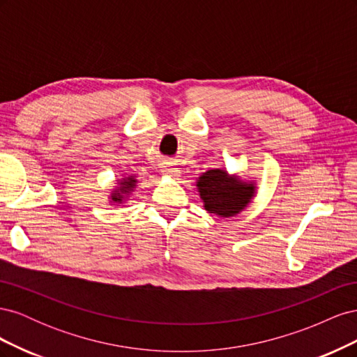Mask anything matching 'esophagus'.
Instances as JSON below:
<instances>
[{"instance_id":"obj_1","label":"esophagus","mask_w":357,"mask_h":357,"mask_svg":"<svg viewBox=\"0 0 357 357\" xmlns=\"http://www.w3.org/2000/svg\"><path fill=\"white\" fill-rule=\"evenodd\" d=\"M164 174H167V176H177L178 174V168H176L174 165H169V164H167V165H164Z\"/></svg>"}]
</instances>
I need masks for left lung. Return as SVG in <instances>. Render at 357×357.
Returning <instances> with one entry per match:
<instances>
[{"label": "left lung", "instance_id": "left-lung-1", "mask_svg": "<svg viewBox=\"0 0 357 357\" xmlns=\"http://www.w3.org/2000/svg\"><path fill=\"white\" fill-rule=\"evenodd\" d=\"M197 186L205 210L220 218H231L243 211L255 197L256 189L253 183L241 181L223 169L204 172Z\"/></svg>", "mask_w": 357, "mask_h": 357}]
</instances>
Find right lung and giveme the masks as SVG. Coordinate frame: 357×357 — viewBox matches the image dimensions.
<instances>
[{"label": "right lung", "instance_id": "right-lung-1", "mask_svg": "<svg viewBox=\"0 0 357 357\" xmlns=\"http://www.w3.org/2000/svg\"><path fill=\"white\" fill-rule=\"evenodd\" d=\"M135 183H137V180H135L134 176L125 177L123 180H121V188L112 193V201L113 202H122L125 195H128V193H131L134 190Z\"/></svg>", "mask_w": 357, "mask_h": 357}]
</instances>
